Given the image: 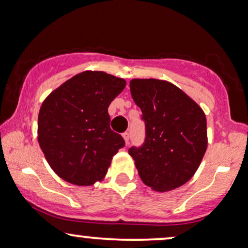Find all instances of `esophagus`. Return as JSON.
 Segmentation results:
<instances>
[{
    "label": "esophagus",
    "instance_id": "1",
    "mask_svg": "<svg viewBox=\"0 0 248 248\" xmlns=\"http://www.w3.org/2000/svg\"><path fill=\"white\" fill-rule=\"evenodd\" d=\"M122 136H123V138H124V140H125V143H129V140H130V133L129 132H124L123 134H122Z\"/></svg>",
    "mask_w": 248,
    "mask_h": 248
}]
</instances>
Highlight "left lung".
Returning <instances> with one entry per match:
<instances>
[{"mask_svg":"<svg viewBox=\"0 0 248 248\" xmlns=\"http://www.w3.org/2000/svg\"><path fill=\"white\" fill-rule=\"evenodd\" d=\"M131 95L141 109L145 140L129 149L140 178L155 191H170L192 178L207 149L202 109L171 82L133 79Z\"/></svg>","mask_w":248,"mask_h":248,"instance_id":"1","label":"left lung"}]
</instances>
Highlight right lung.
Wrapping results in <instances>:
<instances>
[{
  "instance_id": "right-lung-1",
  "label": "right lung",
  "mask_w": 248,
  "mask_h": 248,
  "mask_svg": "<svg viewBox=\"0 0 248 248\" xmlns=\"http://www.w3.org/2000/svg\"><path fill=\"white\" fill-rule=\"evenodd\" d=\"M126 81L102 71L76 75L49 94L40 108L38 140L55 172L75 185L106 176L125 141L110 129L108 107Z\"/></svg>"
}]
</instances>
